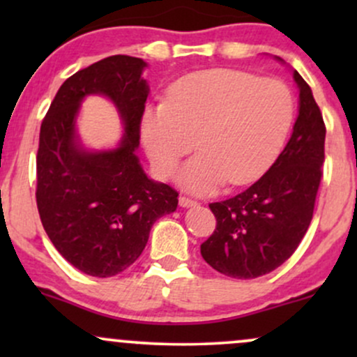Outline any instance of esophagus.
<instances>
[{
    "instance_id": "esophagus-1",
    "label": "esophagus",
    "mask_w": 357,
    "mask_h": 357,
    "mask_svg": "<svg viewBox=\"0 0 357 357\" xmlns=\"http://www.w3.org/2000/svg\"><path fill=\"white\" fill-rule=\"evenodd\" d=\"M196 203L195 199H190V198H186V196H181V198H179V206L181 208H192V206H196Z\"/></svg>"
}]
</instances>
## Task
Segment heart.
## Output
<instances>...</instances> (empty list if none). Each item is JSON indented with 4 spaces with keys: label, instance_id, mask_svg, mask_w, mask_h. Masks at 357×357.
<instances>
[{
    "label": "heart",
    "instance_id": "1",
    "mask_svg": "<svg viewBox=\"0 0 357 357\" xmlns=\"http://www.w3.org/2000/svg\"><path fill=\"white\" fill-rule=\"evenodd\" d=\"M294 97L280 80L210 68L174 82L166 104L149 105L141 137L155 173L167 178L190 151L178 183L208 195L225 183L257 181L280 154L294 121Z\"/></svg>",
    "mask_w": 357,
    "mask_h": 357
}]
</instances>
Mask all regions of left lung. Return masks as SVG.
Returning a JSON list of instances; mask_svg holds the SVG:
<instances>
[{
	"instance_id": "left-lung-1",
	"label": "left lung",
	"mask_w": 357,
	"mask_h": 357,
	"mask_svg": "<svg viewBox=\"0 0 357 357\" xmlns=\"http://www.w3.org/2000/svg\"><path fill=\"white\" fill-rule=\"evenodd\" d=\"M292 75L298 87V116L284 151L248 190L210 204L216 230L202 245V257L227 277L247 280L280 267L312 221L326 126L307 82L297 70Z\"/></svg>"
}]
</instances>
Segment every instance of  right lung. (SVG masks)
Wrapping results in <instances>:
<instances>
[{"label": "right lung", "mask_w": 357, "mask_h": 357, "mask_svg": "<svg viewBox=\"0 0 357 357\" xmlns=\"http://www.w3.org/2000/svg\"><path fill=\"white\" fill-rule=\"evenodd\" d=\"M142 59L114 55L61 84L40 129L36 204L48 238L80 272L112 277L144 250L154 221L178 208V192L151 179L137 155L149 96ZM102 95L116 107L125 132L116 148L89 150L76 127L79 105Z\"/></svg>", "instance_id": "right-lung-1"}]
</instances>
